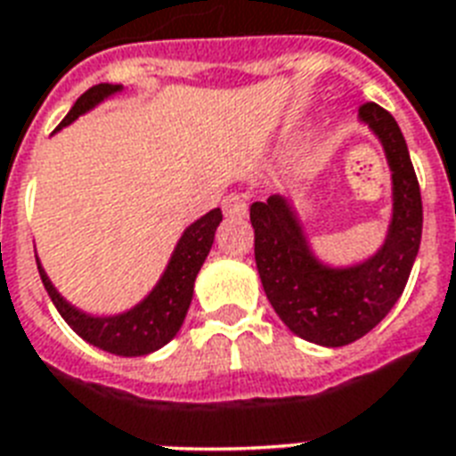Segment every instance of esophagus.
Here are the masks:
<instances>
[{
    "label": "esophagus",
    "instance_id": "obj_1",
    "mask_svg": "<svg viewBox=\"0 0 456 456\" xmlns=\"http://www.w3.org/2000/svg\"><path fill=\"white\" fill-rule=\"evenodd\" d=\"M222 210H224V215L232 217V220H241V217L248 215V203H246V199H243L241 193H229V196H224V200H222Z\"/></svg>",
    "mask_w": 456,
    "mask_h": 456
}]
</instances>
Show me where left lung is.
Instances as JSON below:
<instances>
[{"mask_svg":"<svg viewBox=\"0 0 456 456\" xmlns=\"http://www.w3.org/2000/svg\"><path fill=\"white\" fill-rule=\"evenodd\" d=\"M357 120L379 139L390 170V222L371 256L350 265L326 263L312 248L293 199L274 193L250 206L267 300L296 336L324 347L354 343L393 310L421 243V191L400 125L376 103H364Z\"/></svg>","mask_w":456,"mask_h":456,"instance_id":"obj_1","label":"left lung"}]
</instances>
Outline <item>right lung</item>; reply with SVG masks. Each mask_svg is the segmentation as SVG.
Masks as SVG:
<instances>
[{"label": "right lung", "mask_w": 456, "mask_h": 456, "mask_svg": "<svg viewBox=\"0 0 456 456\" xmlns=\"http://www.w3.org/2000/svg\"><path fill=\"white\" fill-rule=\"evenodd\" d=\"M123 92V85H110L102 82L96 87L87 89L85 94L75 102V106L68 110V116L61 120L56 132L75 123L77 118L96 109L110 96ZM222 210L215 208L182 232L177 246L172 250L170 260L165 265L163 274L156 281L151 291L137 305H132L130 310L118 312V314H89V312L75 307L68 303L52 279L46 277L45 267L37 257V270L42 277L46 293L66 324L73 329L80 338H85L89 346L106 350L110 354L120 357H142L151 354L167 346L177 331L184 324L186 312L193 298V281L199 277L200 267L206 263L208 253L213 248L215 232L220 227Z\"/></svg>", "instance_id": "right-lung-1"}]
</instances>
